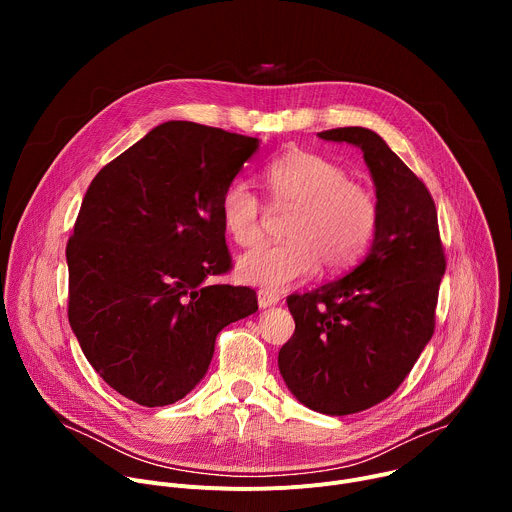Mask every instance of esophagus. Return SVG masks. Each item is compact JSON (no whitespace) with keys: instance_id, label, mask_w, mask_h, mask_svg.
<instances>
[{"instance_id":"obj_1","label":"esophagus","mask_w":512,"mask_h":512,"mask_svg":"<svg viewBox=\"0 0 512 512\" xmlns=\"http://www.w3.org/2000/svg\"><path fill=\"white\" fill-rule=\"evenodd\" d=\"M257 302H259V308H271L279 302V294H275V291H271V289L261 287L257 291Z\"/></svg>"}]
</instances>
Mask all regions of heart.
Listing matches in <instances>:
<instances>
[{
    "label": "heart",
    "mask_w": 512,
    "mask_h": 512,
    "mask_svg": "<svg viewBox=\"0 0 512 512\" xmlns=\"http://www.w3.org/2000/svg\"><path fill=\"white\" fill-rule=\"evenodd\" d=\"M269 206L291 212L281 245L245 253L237 275L251 285L285 289L312 277L318 267L342 273L369 251L377 227L375 194L354 180L344 166L310 152H289L265 168ZM218 214L225 233L239 247L263 241L269 208L249 182L237 178L223 190Z\"/></svg>",
    "instance_id": "heart-1"
}]
</instances>
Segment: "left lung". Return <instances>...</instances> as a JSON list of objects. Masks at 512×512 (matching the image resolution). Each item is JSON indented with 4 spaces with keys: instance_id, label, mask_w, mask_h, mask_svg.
<instances>
[{
    "instance_id": "left-lung-1",
    "label": "left lung",
    "mask_w": 512,
    "mask_h": 512,
    "mask_svg": "<svg viewBox=\"0 0 512 512\" xmlns=\"http://www.w3.org/2000/svg\"><path fill=\"white\" fill-rule=\"evenodd\" d=\"M326 141L358 145L377 188L379 227L348 275L287 308L296 330L279 350V373L306 407L350 415L391 397L435 330L446 255L427 186L371 129L336 127Z\"/></svg>"
}]
</instances>
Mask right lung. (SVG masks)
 Segmentation results:
<instances>
[{"label":"right lung","instance_id":"right-lung-1","mask_svg":"<svg viewBox=\"0 0 512 512\" xmlns=\"http://www.w3.org/2000/svg\"><path fill=\"white\" fill-rule=\"evenodd\" d=\"M257 148L255 137L168 121L83 198L66 245L68 322L101 379L143 407L186 397L218 332L257 312L255 289L208 283L233 267L218 202Z\"/></svg>","mask_w":512,"mask_h":512}]
</instances>
